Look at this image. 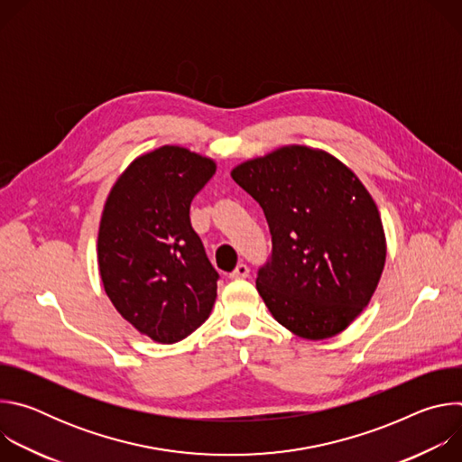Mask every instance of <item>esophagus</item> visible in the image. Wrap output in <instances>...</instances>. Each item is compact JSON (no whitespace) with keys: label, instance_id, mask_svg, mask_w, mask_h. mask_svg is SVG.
Returning a JSON list of instances; mask_svg holds the SVG:
<instances>
[{"label":"esophagus","instance_id":"esophagus-1","mask_svg":"<svg viewBox=\"0 0 462 462\" xmlns=\"http://www.w3.org/2000/svg\"><path fill=\"white\" fill-rule=\"evenodd\" d=\"M248 273H250L248 265H245V263H239V265L234 269V273H230V278L232 280H243V278L248 276Z\"/></svg>","mask_w":462,"mask_h":462}]
</instances>
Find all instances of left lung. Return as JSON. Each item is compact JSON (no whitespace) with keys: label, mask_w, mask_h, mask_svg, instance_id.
Returning a JSON list of instances; mask_svg holds the SVG:
<instances>
[{"label":"left lung","mask_w":462,"mask_h":462,"mask_svg":"<svg viewBox=\"0 0 462 462\" xmlns=\"http://www.w3.org/2000/svg\"><path fill=\"white\" fill-rule=\"evenodd\" d=\"M232 179L259 203L273 248L255 287L298 337L331 338L369 303L385 261L378 208L338 159L305 146L239 164Z\"/></svg>","instance_id":"8db88e82"}]
</instances>
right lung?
<instances>
[{
	"label": "right lung",
	"instance_id": "add662e5",
	"mask_svg": "<svg viewBox=\"0 0 462 462\" xmlns=\"http://www.w3.org/2000/svg\"><path fill=\"white\" fill-rule=\"evenodd\" d=\"M214 171L207 157L162 146L129 164L104 207V289L122 318L159 344L191 335L217 296L219 274L189 223L191 199Z\"/></svg>",
	"mask_w": 462,
	"mask_h": 462
}]
</instances>
